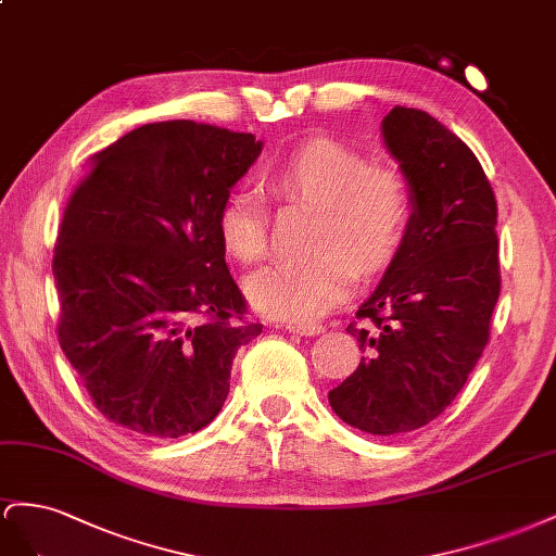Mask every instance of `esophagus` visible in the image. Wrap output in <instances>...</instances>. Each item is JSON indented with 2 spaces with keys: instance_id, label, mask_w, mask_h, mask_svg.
Wrapping results in <instances>:
<instances>
[{
  "instance_id": "esophagus-1",
  "label": "esophagus",
  "mask_w": 556,
  "mask_h": 556,
  "mask_svg": "<svg viewBox=\"0 0 556 556\" xmlns=\"http://www.w3.org/2000/svg\"><path fill=\"white\" fill-rule=\"evenodd\" d=\"M283 328L291 330V332H298V336H305V338H309V336H321V332L326 330L321 324H295V321L283 324Z\"/></svg>"
}]
</instances>
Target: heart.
Segmentation results:
<instances>
[{
  "label": "heart",
  "instance_id": "heart-1",
  "mask_svg": "<svg viewBox=\"0 0 556 556\" xmlns=\"http://www.w3.org/2000/svg\"><path fill=\"white\" fill-rule=\"evenodd\" d=\"M265 190L277 202L316 210L309 237L314 253L281 261L247 281L251 303L275 319H319L352 291L358 267H387L407 240L415 198L405 174L375 165L344 141L314 137L265 172ZM216 232L237 263H258L267 251V218L247 190L226 195L216 212Z\"/></svg>",
  "mask_w": 556,
  "mask_h": 556
}]
</instances>
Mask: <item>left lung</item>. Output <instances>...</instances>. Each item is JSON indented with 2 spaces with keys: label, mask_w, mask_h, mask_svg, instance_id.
I'll return each instance as SVG.
<instances>
[{
  "label": "left lung",
  "mask_w": 556,
  "mask_h": 556,
  "mask_svg": "<svg viewBox=\"0 0 556 556\" xmlns=\"http://www.w3.org/2000/svg\"><path fill=\"white\" fill-rule=\"evenodd\" d=\"M382 135L415 216L384 279L346 326L363 356L328 403L349 426L399 435L445 412L489 342L501 293L498 207L475 153L426 111L393 106Z\"/></svg>",
  "instance_id": "8db88e82"
}]
</instances>
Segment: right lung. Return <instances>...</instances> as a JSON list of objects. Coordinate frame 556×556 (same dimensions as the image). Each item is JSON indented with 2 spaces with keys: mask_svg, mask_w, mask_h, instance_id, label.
I'll list each match as a JSON object with an SVG mask.
<instances>
[{
  "mask_svg": "<svg viewBox=\"0 0 556 556\" xmlns=\"http://www.w3.org/2000/svg\"><path fill=\"white\" fill-rule=\"evenodd\" d=\"M263 144L195 121L149 123L92 157L55 237L58 342L92 405L137 435L207 426L237 349L263 324L228 273L216 212Z\"/></svg>",
  "mask_w": 556,
  "mask_h": 556,
  "instance_id": "add662e5",
  "label": "right lung"
}]
</instances>
